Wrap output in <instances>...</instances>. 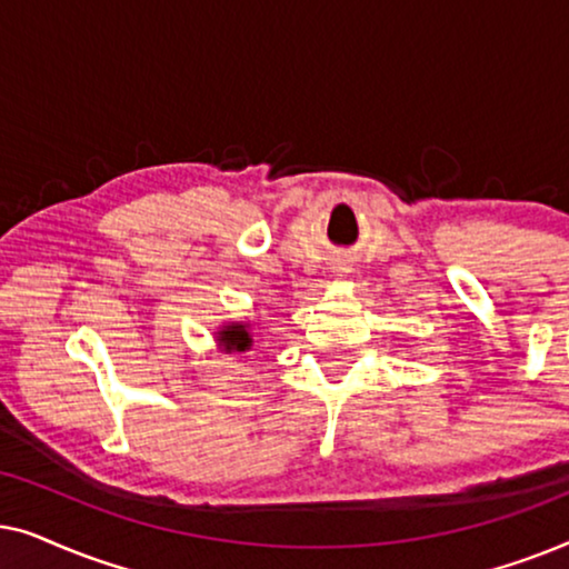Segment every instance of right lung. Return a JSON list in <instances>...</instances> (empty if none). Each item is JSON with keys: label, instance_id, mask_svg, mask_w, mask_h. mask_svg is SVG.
Wrapping results in <instances>:
<instances>
[{"label": "right lung", "instance_id": "1", "mask_svg": "<svg viewBox=\"0 0 569 569\" xmlns=\"http://www.w3.org/2000/svg\"><path fill=\"white\" fill-rule=\"evenodd\" d=\"M220 345L224 347V352H246V349H251V333H248L246 326H228L220 333Z\"/></svg>", "mask_w": 569, "mask_h": 569}]
</instances>
